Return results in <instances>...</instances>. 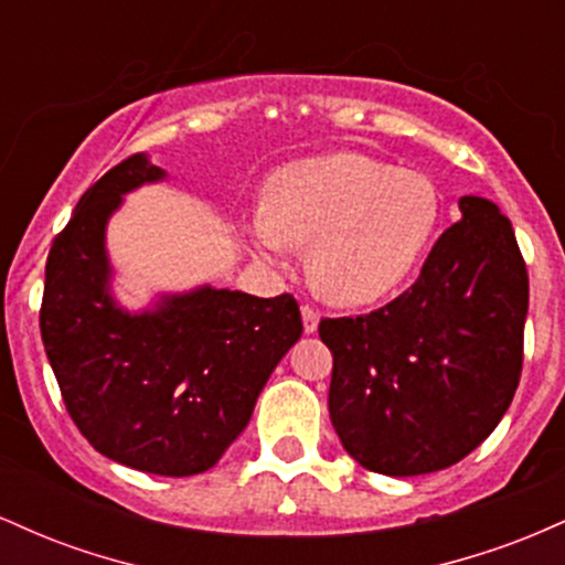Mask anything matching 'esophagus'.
<instances>
[{
  "instance_id": "obj_1",
  "label": "esophagus",
  "mask_w": 565,
  "mask_h": 565,
  "mask_svg": "<svg viewBox=\"0 0 565 565\" xmlns=\"http://www.w3.org/2000/svg\"><path fill=\"white\" fill-rule=\"evenodd\" d=\"M300 313H302V329H305V334H313L316 329H319V310H316L313 305H302Z\"/></svg>"
}]
</instances>
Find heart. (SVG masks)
I'll use <instances>...</instances> for the list:
<instances>
[{"instance_id":"b5f03b06","label":"heart","mask_w":565,"mask_h":565,"mask_svg":"<svg viewBox=\"0 0 565 565\" xmlns=\"http://www.w3.org/2000/svg\"><path fill=\"white\" fill-rule=\"evenodd\" d=\"M440 196L423 172L361 153L295 161L270 180L252 233L270 260L308 244V278L332 302L385 297L419 263L438 225Z\"/></svg>"}]
</instances>
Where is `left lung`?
<instances>
[{
	"label": "left lung",
	"mask_w": 565,
	"mask_h": 565,
	"mask_svg": "<svg viewBox=\"0 0 565 565\" xmlns=\"http://www.w3.org/2000/svg\"><path fill=\"white\" fill-rule=\"evenodd\" d=\"M417 281L364 316L321 319L329 417L350 457L382 476L451 468L508 412L523 369L526 260L497 204L459 199Z\"/></svg>",
	"instance_id": "obj_1"
}]
</instances>
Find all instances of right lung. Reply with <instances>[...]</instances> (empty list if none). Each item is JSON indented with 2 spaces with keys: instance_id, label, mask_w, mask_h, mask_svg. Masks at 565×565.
Instances as JSON below:
<instances>
[{
  "instance_id": "right-lung-1",
  "label": "right lung",
  "mask_w": 565,
  "mask_h": 565,
  "mask_svg": "<svg viewBox=\"0 0 565 565\" xmlns=\"http://www.w3.org/2000/svg\"><path fill=\"white\" fill-rule=\"evenodd\" d=\"M164 178L142 153L84 191L44 268L39 329L66 412L95 451L183 478L215 468L257 395L300 340L291 295L196 289L129 316L108 295L106 220L121 196Z\"/></svg>"
}]
</instances>
